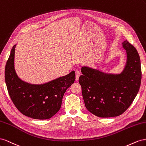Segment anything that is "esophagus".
Returning <instances> with one entry per match:
<instances>
[{"label":"esophagus","instance_id":"obj_1","mask_svg":"<svg viewBox=\"0 0 146 146\" xmlns=\"http://www.w3.org/2000/svg\"><path fill=\"white\" fill-rule=\"evenodd\" d=\"M80 74H81V73L80 72V71L76 70V81H78L79 80V78H80Z\"/></svg>","mask_w":146,"mask_h":146}]
</instances>
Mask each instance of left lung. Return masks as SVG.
Wrapping results in <instances>:
<instances>
[{"mask_svg": "<svg viewBox=\"0 0 146 146\" xmlns=\"http://www.w3.org/2000/svg\"><path fill=\"white\" fill-rule=\"evenodd\" d=\"M126 50L125 66L120 74L106 73L82 66L79 78L86 108L100 117H115L131 105L139 89L141 67L139 54L127 40L122 43Z\"/></svg>", "mask_w": 146, "mask_h": 146, "instance_id": "left-lung-1", "label": "left lung"}]
</instances>
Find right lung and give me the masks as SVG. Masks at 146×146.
Here are the masks:
<instances>
[{
  "label": "right lung",
  "mask_w": 146,
  "mask_h": 146,
  "mask_svg": "<svg viewBox=\"0 0 146 146\" xmlns=\"http://www.w3.org/2000/svg\"><path fill=\"white\" fill-rule=\"evenodd\" d=\"M16 44L11 50L5 70L7 90L16 108L24 115L35 119H48L59 111L64 93L75 80L72 71L66 76L43 84H32L18 76L15 70Z\"/></svg>",
  "instance_id": "1"
}]
</instances>
